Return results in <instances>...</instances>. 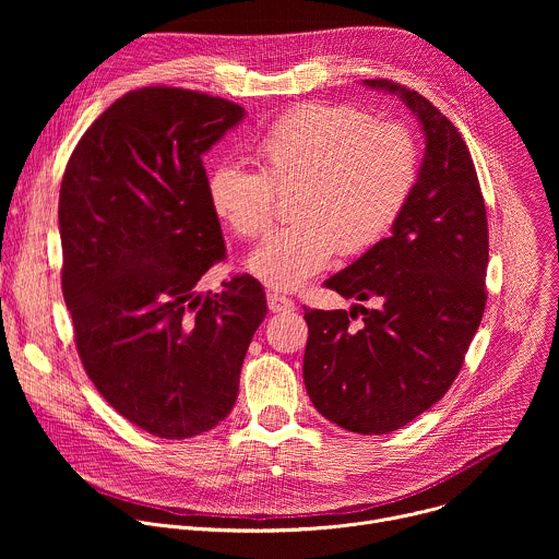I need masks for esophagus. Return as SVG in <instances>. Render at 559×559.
<instances>
[{
	"label": "esophagus",
	"instance_id": "esophagus-1",
	"mask_svg": "<svg viewBox=\"0 0 559 559\" xmlns=\"http://www.w3.org/2000/svg\"><path fill=\"white\" fill-rule=\"evenodd\" d=\"M267 307L274 313H289V311H294V300L287 298V296H281V294H270L267 296Z\"/></svg>",
	"mask_w": 559,
	"mask_h": 559
}]
</instances>
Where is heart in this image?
<instances>
[{
  "instance_id": "obj_1",
  "label": "heart",
  "mask_w": 559,
  "mask_h": 559,
  "mask_svg": "<svg viewBox=\"0 0 559 559\" xmlns=\"http://www.w3.org/2000/svg\"><path fill=\"white\" fill-rule=\"evenodd\" d=\"M257 156L263 173L234 162L214 166L207 201L236 234L259 236L272 223L276 190H296V221L248 257V270L278 292L302 287L336 250L356 257L373 248L403 214L418 175L412 132L373 123L354 106L287 112L261 136Z\"/></svg>"
}]
</instances>
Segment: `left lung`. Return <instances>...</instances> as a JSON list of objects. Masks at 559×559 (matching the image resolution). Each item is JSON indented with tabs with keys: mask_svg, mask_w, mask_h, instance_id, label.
I'll list each match as a JSON object with an SVG mask.
<instances>
[{
	"mask_svg": "<svg viewBox=\"0 0 559 559\" xmlns=\"http://www.w3.org/2000/svg\"><path fill=\"white\" fill-rule=\"evenodd\" d=\"M425 132L412 197L391 234L325 281L356 305L305 309L302 378L318 414L365 436L405 427L455 380L487 302L489 229L473 158L457 128L423 95L389 79ZM371 299L377 307L365 308ZM364 313L360 329L348 321Z\"/></svg>",
	"mask_w": 559,
	"mask_h": 559,
	"instance_id": "8db88e82",
	"label": "left lung"
}]
</instances>
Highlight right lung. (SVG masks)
Returning <instances> with one entry per match:
<instances>
[{"mask_svg":"<svg viewBox=\"0 0 559 559\" xmlns=\"http://www.w3.org/2000/svg\"><path fill=\"white\" fill-rule=\"evenodd\" d=\"M243 117L203 93L132 91L79 139L61 179V289L79 358L117 414L166 440L229 416L267 313L248 274L197 292L225 257L203 154Z\"/></svg>","mask_w":559,"mask_h":559,"instance_id":"1","label":"right lung"}]
</instances>
